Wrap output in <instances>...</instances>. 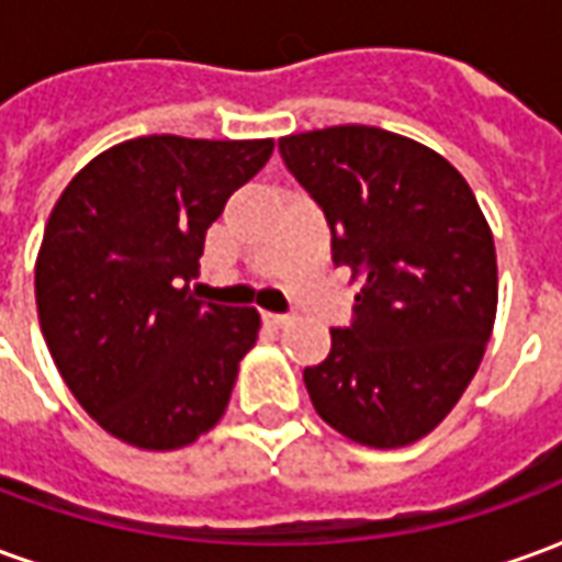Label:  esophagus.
I'll return each mask as SVG.
<instances>
[{"instance_id":"esophagus-1","label":"esophagus","mask_w":562,"mask_h":562,"mask_svg":"<svg viewBox=\"0 0 562 562\" xmlns=\"http://www.w3.org/2000/svg\"><path fill=\"white\" fill-rule=\"evenodd\" d=\"M292 318L282 316V313H265V325H270V328H285Z\"/></svg>"}]
</instances>
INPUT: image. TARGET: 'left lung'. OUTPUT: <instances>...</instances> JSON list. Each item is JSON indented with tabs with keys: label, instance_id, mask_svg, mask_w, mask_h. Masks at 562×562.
I'll return each mask as SVG.
<instances>
[{
	"label": "left lung",
	"instance_id": "left-lung-1",
	"mask_svg": "<svg viewBox=\"0 0 562 562\" xmlns=\"http://www.w3.org/2000/svg\"><path fill=\"white\" fill-rule=\"evenodd\" d=\"M334 232V265L361 282L352 328L306 367L310 401L370 448L418 442L482 364L496 318V249L470 183L418 140L376 126L280 138Z\"/></svg>",
	"mask_w": 562,
	"mask_h": 562
}]
</instances>
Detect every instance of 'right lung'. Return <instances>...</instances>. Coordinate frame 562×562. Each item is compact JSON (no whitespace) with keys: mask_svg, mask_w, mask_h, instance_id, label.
<instances>
[{"mask_svg":"<svg viewBox=\"0 0 562 562\" xmlns=\"http://www.w3.org/2000/svg\"><path fill=\"white\" fill-rule=\"evenodd\" d=\"M273 140L147 135L83 165L50 210L35 258L38 322L59 376L126 446H192L225 415L256 306L198 301L204 237Z\"/></svg>","mask_w":562,"mask_h":562,"instance_id":"right-lung-1","label":"right lung"}]
</instances>
